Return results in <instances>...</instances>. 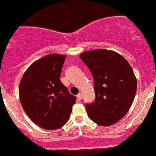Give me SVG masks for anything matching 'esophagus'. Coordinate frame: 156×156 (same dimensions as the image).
<instances>
[{"label": "esophagus", "instance_id": "esophagus-1", "mask_svg": "<svg viewBox=\"0 0 156 156\" xmlns=\"http://www.w3.org/2000/svg\"><path fill=\"white\" fill-rule=\"evenodd\" d=\"M77 98H78V100H79V101H80V100H82V94H78V95H77Z\"/></svg>", "mask_w": 156, "mask_h": 156}]
</instances>
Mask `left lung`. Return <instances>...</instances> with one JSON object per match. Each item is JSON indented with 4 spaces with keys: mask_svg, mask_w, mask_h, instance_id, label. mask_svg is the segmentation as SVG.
<instances>
[{
    "mask_svg": "<svg viewBox=\"0 0 156 156\" xmlns=\"http://www.w3.org/2000/svg\"><path fill=\"white\" fill-rule=\"evenodd\" d=\"M91 72L95 99L87 103V115L100 126L117 122L127 113L135 98L137 81L128 62L116 52L94 49L82 53Z\"/></svg>",
    "mask_w": 156,
    "mask_h": 156,
    "instance_id": "8db88e82",
    "label": "left lung"
}]
</instances>
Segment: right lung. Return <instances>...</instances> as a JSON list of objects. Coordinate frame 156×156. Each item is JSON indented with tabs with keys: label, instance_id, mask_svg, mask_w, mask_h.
<instances>
[{
	"label": "right lung",
	"instance_id": "obj_1",
	"mask_svg": "<svg viewBox=\"0 0 156 156\" xmlns=\"http://www.w3.org/2000/svg\"><path fill=\"white\" fill-rule=\"evenodd\" d=\"M65 55L49 54L25 72L19 87L21 106L30 119L46 130L60 128L70 117L76 97L60 80Z\"/></svg>",
	"mask_w": 156,
	"mask_h": 156
}]
</instances>
